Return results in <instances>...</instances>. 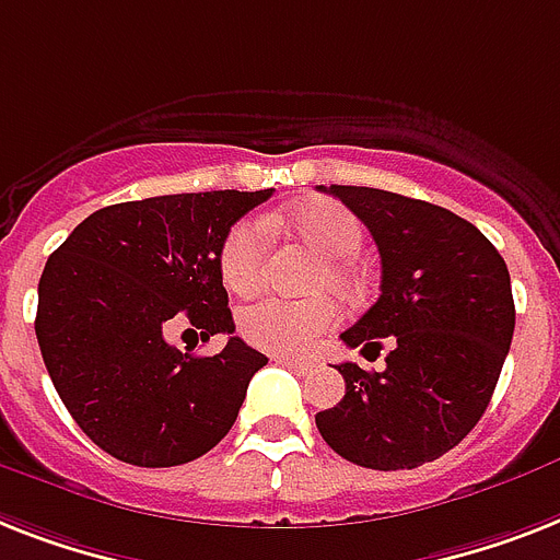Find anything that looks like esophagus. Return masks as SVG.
Returning <instances> with one entry per match:
<instances>
[{"mask_svg":"<svg viewBox=\"0 0 560 560\" xmlns=\"http://www.w3.org/2000/svg\"><path fill=\"white\" fill-rule=\"evenodd\" d=\"M272 359H276L279 365L293 368V371H299V374H311V371H313V365L307 362V359H290V357H272Z\"/></svg>","mask_w":560,"mask_h":560,"instance_id":"34e87169","label":"esophagus"}]
</instances>
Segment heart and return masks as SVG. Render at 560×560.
Listing matches in <instances>:
<instances>
[{
    "label": "heart",
    "mask_w": 560,
    "mask_h": 560,
    "mask_svg": "<svg viewBox=\"0 0 560 560\" xmlns=\"http://www.w3.org/2000/svg\"><path fill=\"white\" fill-rule=\"evenodd\" d=\"M270 224L284 226L319 253L322 267L316 270L313 288H330L342 295L357 293L359 276L351 258L365 241V226L351 209L334 201H311L276 212ZM267 247H270V233L265 221L244 218L230 226L218 258L226 288L235 293H249L256 288L265 276ZM336 322H339V304L330 295H311V299L267 295L238 313V334L253 348L288 357V353L311 351Z\"/></svg>",
    "instance_id": "obj_1"
}]
</instances>
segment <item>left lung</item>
I'll list each match as a JSON object with an SVG mask.
<instances>
[{
	"label": "left lung",
	"mask_w": 560,
	"mask_h": 560,
	"mask_svg": "<svg viewBox=\"0 0 560 560\" xmlns=\"http://www.w3.org/2000/svg\"><path fill=\"white\" fill-rule=\"evenodd\" d=\"M371 230L383 284L345 330L348 348L385 353V371L342 362L345 397L316 413L325 443L365 469H417L483 417L515 334L506 261L475 224L438 203L371 186H319Z\"/></svg>",
	"instance_id": "left-lung-1"
}]
</instances>
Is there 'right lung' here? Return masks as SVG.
Returning a JSON list of instances; mask_svg holds the SVG:
<instances>
[{"mask_svg":"<svg viewBox=\"0 0 560 560\" xmlns=\"http://www.w3.org/2000/svg\"><path fill=\"white\" fill-rule=\"evenodd\" d=\"M261 192H184L91 212L39 279L36 339L62 406L94 443L131 466L163 469L207 454L233 429L265 353L233 336L221 279L230 226ZM177 324L231 336L189 358Z\"/></svg>","mask_w":560,"mask_h":560,"instance_id":"obj_1","label":"right lung"}]
</instances>
